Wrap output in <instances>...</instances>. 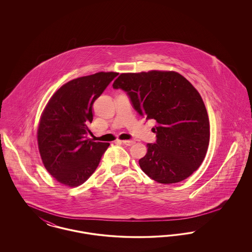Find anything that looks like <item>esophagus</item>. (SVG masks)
Segmentation results:
<instances>
[{
    "mask_svg": "<svg viewBox=\"0 0 252 252\" xmlns=\"http://www.w3.org/2000/svg\"><path fill=\"white\" fill-rule=\"evenodd\" d=\"M122 143L124 144H126V145H128V146H130L132 144H135L134 141H122Z\"/></svg>",
    "mask_w": 252,
    "mask_h": 252,
    "instance_id": "34e87169",
    "label": "esophagus"
}]
</instances>
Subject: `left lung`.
Masks as SVG:
<instances>
[{
    "instance_id": "8db88e82",
    "label": "left lung",
    "mask_w": 252,
    "mask_h": 252,
    "mask_svg": "<svg viewBox=\"0 0 252 252\" xmlns=\"http://www.w3.org/2000/svg\"><path fill=\"white\" fill-rule=\"evenodd\" d=\"M112 87L126 93L141 116L157 122L156 142L147 144L139 160L148 177L170 184L197 170L209 146L210 123L201 96L185 77L176 72L122 73Z\"/></svg>"
}]
</instances>
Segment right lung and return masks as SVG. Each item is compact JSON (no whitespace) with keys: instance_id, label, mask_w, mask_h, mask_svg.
Wrapping results in <instances>:
<instances>
[{"instance_id":"add662e5","label":"right lung","mask_w":252,"mask_h":252,"mask_svg":"<svg viewBox=\"0 0 252 252\" xmlns=\"http://www.w3.org/2000/svg\"><path fill=\"white\" fill-rule=\"evenodd\" d=\"M117 75L101 72L69 81L52 96L41 115L39 154L50 175L66 186L83 184L109 146L88 139V125L94 119V101Z\"/></svg>"}]
</instances>
